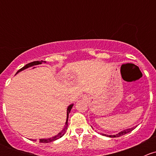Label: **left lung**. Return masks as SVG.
I'll return each instance as SVG.
<instances>
[{
	"label": "left lung",
	"instance_id": "8db88e82",
	"mask_svg": "<svg viewBox=\"0 0 156 156\" xmlns=\"http://www.w3.org/2000/svg\"><path fill=\"white\" fill-rule=\"evenodd\" d=\"M136 127H131V128L125 129V130H122V131H120V132H119V133H118L117 134H115V135H108V134H104V133H102V134L104 135V136H108V137H118V136H122V135H125V134H126V133H129V132L132 131V130H133V129H134Z\"/></svg>",
	"mask_w": 156,
	"mask_h": 156
}]
</instances>
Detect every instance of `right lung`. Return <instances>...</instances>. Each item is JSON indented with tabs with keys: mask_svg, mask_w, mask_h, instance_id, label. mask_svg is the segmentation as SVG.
<instances>
[{
	"mask_svg": "<svg viewBox=\"0 0 156 156\" xmlns=\"http://www.w3.org/2000/svg\"><path fill=\"white\" fill-rule=\"evenodd\" d=\"M43 62H45L46 63V62L45 61H34V62H30V63L27 64V65L25 66L23 68H22L20 70H19L18 72H16L17 73H19L20 72H21V71L24 70V69H28L29 68V67H31V66H37V65H40V64H42ZM74 104H71L69 105L68 106V108H67V117H66V124H65V126H64L63 129H62V130H61L60 132H59V133H58L57 135H56V136H53V137H50V138H47V139H40L39 140H40V143H50V142H52V141H54V140H56L59 139V138L62 137V136L64 135V133H66V129L67 127H68V120H69V114L70 113V111L71 109H72V106H73ZM31 140L33 141H36V140Z\"/></svg>",
	"mask_w": 156,
	"mask_h": 156,
	"instance_id": "add662e5",
	"label": "right lung"
}]
</instances>
